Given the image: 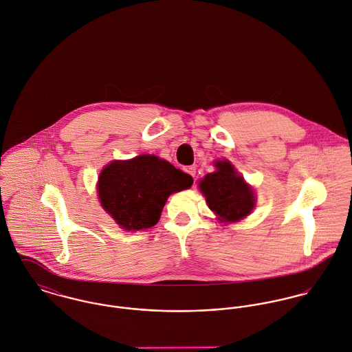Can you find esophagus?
Here are the masks:
<instances>
[{
  "label": "esophagus",
  "instance_id": "obj_1",
  "mask_svg": "<svg viewBox=\"0 0 352 352\" xmlns=\"http://www.w3.org/2000/svg\"><path fill=\"white\" fill-rule=\"evenodd\" d=\"M184 170H185V171H186V173H188V174H189V175H192V177H193V178H195V166H188V167H185V168H184Z\"/></svg>",
  "mask_w": 352,
  "mask_h": 352
}]
</instances>
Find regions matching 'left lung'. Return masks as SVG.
Returning a JSON list of instances; mask_svg holds the SVG:
<instances>
[{
  "instance_id": "1",
  "label": "left lung",
  "mask_w": 352,
  "mask_h": 352,
  "mask_svg": "<svg viewBox=\"0 0 352 352\" xmlns=\"http://www.w3.org/2000/svg\"><path fill=\"white\" fill-rule=\"evenodd\" d=\"M217 171L206 174L199 182L208 206L221 221H237L245 217L255 205L252 189L237 175L234 166L227 160L216 162Z\"/></svg>"
}]
</instances>
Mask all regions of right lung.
Returning <instances> with one entry per match:
<instances>
[{
    "label": "right lung",
    "instance_id": "obj_1",
    "mask_svg": "<svg viewBox=\"0 0 352 352\" xmlns=\"http://www.w3.org/2000/svg\"><path fill=\"white\" fill-rule=\"evenodd\" d=\"M193 178L154 155L112 162L98 178L104 209L126 231L155 226L168 195L189 189Z\"/></svg>",
    "mask_w": 352,
    "mask_h": 352
}]
</instances>
